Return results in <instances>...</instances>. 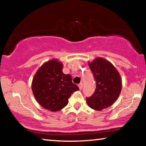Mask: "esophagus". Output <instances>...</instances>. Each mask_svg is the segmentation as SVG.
<instances>
[{"label": "esophagus", "mask_w": 146, "mask_h": 146, "mask_svg": "<svg viewBox=\"0 0 146 146\" xmlns=\"http://www.w3.org/2000/svg\"><path fill=\"white\" fill-rule=\"evenodd\" d=\"M78 88H79V89H80V90H81V89L82 88V86H83V84L82 83V82H80V84H78Z\"/></svg>", "instance_id": "esophagus-1"}]
</instances>
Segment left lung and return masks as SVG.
Listing matches in <instances>:
<instances>
[{"label":"left lung","mask_w":146,"mask_h":146,"mask_svg":"<svg viewBox=\"0 0 146 146\" xmlns=\"http://www.w3.org/2000/svg\"><path fill=\"white\" fill-rule=\"evenodd\" d=\"M96 81V90L91 97L86 98L89 107L101 111L111 106L119 97L122 90L120 73L106 59L97 57L88 62Z\"/></svg>","instance_id":"8db88e82"}]
</instances>
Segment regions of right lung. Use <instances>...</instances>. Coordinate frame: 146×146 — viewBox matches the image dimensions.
Segmentation results:
<instances>
[{
    "label": "right lung",
    "mask_w": 146,
    "mask_h": 146,
    "mask_svg": "<svg viewBox=\"0 0 146 146\" xmlns=\"http://www.w3.org/2000/svg\"><path fill=\"white\" fill-rule=\"evenodd\" d=\"M63 64L56 58L44 63L35 74L31 88L42 107L53 112L63 109L71 94L79 90L70 74L62 72Z\"/></svg>",
    "instance_id": "add662e5"
}]
</instances>
